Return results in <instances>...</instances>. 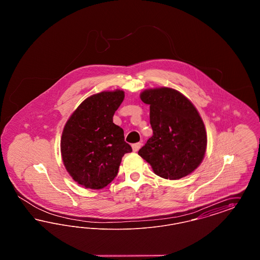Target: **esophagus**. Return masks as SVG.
Returning <instances> with one entry per match:
<instances>
[{"mask_svg": "<svg viewBox=\"0 0 260 260\" xmlns=\"http://www.w3.org/2000/svg\"><path fill=\"white\" fill-rule=\"evenodd\" d=\"M132 147H133V150H134V152H137L139 148L141 147V143L140 142H137V143H135V144H133L132 145Z\"/></svg>", "mask_w": 260, "mask_h": 260, "instance_id": "34e87169", "label": "esophagus"}]
</instances>
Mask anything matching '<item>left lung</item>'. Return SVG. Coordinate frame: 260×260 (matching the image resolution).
Wrapping results in <instances>:
<instances>
[{
	"mask_svg": "<svg viewBox=\"0 0 260 260\" xmlns=\"http://www.w3.org/2000/svg\"><path fill=\"white\" fill-rule=\"evenodd\" d=\"M140 99L150 105L153 136L138 155L166 179H179L194 172L207 149L205 124L195 106L170 87L146 89Z\"/></svg>",
	"mask_w": 260,
	"mask_h": 260,
	"instance_id": "8db88e82",
	"label": "left lung"
}]
</instances>
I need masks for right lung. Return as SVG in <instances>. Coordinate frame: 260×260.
I'll list each match as a JSON object with an SVG mask.
<instances>
[{
	"mask_svg": "<svg viewBox=\"0 0 260 260\" xmlns=\"http://www.w3.org/2000/svg\"><path fill=\"white\" fill-rule=\"evenodd\" d=\"M124 99L123 90L102 91L85 99L62 133L60 149L67 172L75 181L102 189L117 176L122 158L133 149L113 116Z\"/></svg>",
	"mask_w": 260,
	"mask_h": 260,
	"instance_id": "obj_1",
	"label": "right lung"
}]
</instances>
